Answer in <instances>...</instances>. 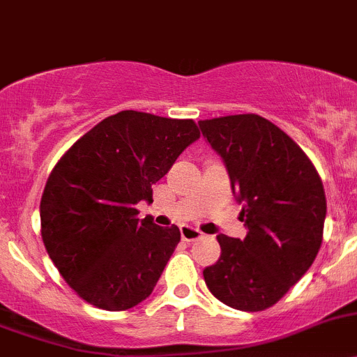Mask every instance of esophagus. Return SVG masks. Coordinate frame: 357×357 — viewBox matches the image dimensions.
<instances>
[{
  "label": "esophagus",
  "instance_id": "obj_1",
  "mask_svg": "<svg viewBox=\"0 0 357 357\" xmlns=\"http://www.w3.org/2000/svg\"><path fill=\"white\" fill-rule=\"evenodd\" d=\"M181 236L184 242H195V240H199L203 236V233L199 231L198 227L192 226H182L181 227Z\"/></svg>",
  "mask_w": 357,
  "mask_h": 357
}]
</instances>
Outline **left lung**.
Listing matches in <instances>:
<instances>
[{"label":"left lung","instance_id":"obj_1","mask_svg":"<svg viewBox=\"0 0 357 357\" xmlns=\"http://www.w3.org/2000/svg\"><path fill=\"white\" fill-rule=\"evenodd\" d=\"M199 128L226 165L247 227L243 240L217 235L220 257L203 270L206 287L227 307L264 310L307 273L321 249V176L300 145L261 115L206 119Z\"/></svg>","mask_w":357,"mask_h":357}]
</instances>
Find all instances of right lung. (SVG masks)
Here are the masks:
<instances>
[{"label": "right lung", "instance_id": "right-lung-1", "mask_svg": "<svg viewBox=\"0 0 357 357\" xmlns=\"http://www.w3.org/2000/svg\"><path fill=\"white\" fill-rule=\"evenodd\" d=\"M199 138L192 119L122 110L75 142L47 178L42 240L68 286L87 303L128 310L151 296L181 242L178 227L138 219L152 185Z\"/></svg>", "mask_w": 357, "mask_h": 357}]
</instances>
